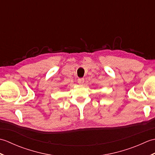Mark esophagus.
I'll return each instance as SVG.
<instances>
[{"instance_id":"esophagus-1","label":"esophagus","mask_w":155,"mask_h":155,"mask_svg":"<svg viewBox=\"0 0 155 155\" xmlns=\"http://www.w3.org/2000/svg\"><path fill=\"white\" fill-rule=\"evenodd\" d=\"M84 79L83 78H78V83L79 84H83L84 83Z\"/></svg>"}]
</instances>
